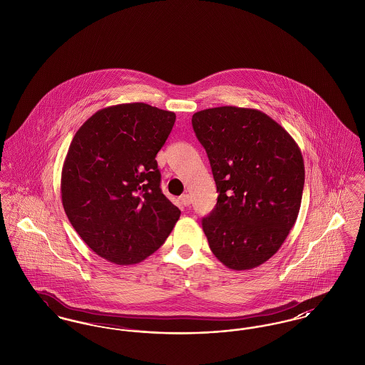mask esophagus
I'll use <instances>...</instances> for the list:
<instances>
[{
    "mask_svg": "<svg viewBox=\"0 0 365 365\" xmlns=\"http://www.w3.org/2000/svg\"><path fill=\"white\" fill-rule=\"evenodd\" d=\"M180 202H182V205H185V207H189L191 204V197L189 194H183L182 197H180Z\"/></svg>",
    "mask_w": 365,
    "mask_h": 365,
    "instance_id": "esophagus-1",
    "label": "esophagus"
}]
</instances>
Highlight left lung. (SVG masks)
<instances>
[{
	"mask_svg": "<svg viewBox=\"0 0 365 365\" xmlns=\"http://www.w3.org/2000/svg\"><path fill=\"white\" fill-rule=\"evenodd\" d=\"M217 202L202 219L209 247L230 269L269 260L294 226L305 167L292 135L257 109L219 106L192 115Z\"/></svg>",
	"mask_w": 365,
	"mask_h": 365,
	"instance_id": "1",
	"label": "left lung"
}]
</instances>
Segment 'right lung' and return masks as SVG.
I'll use <instances>...</instances> for the list:
<instances>
[{
	"mask_svg": "<svg viewBox=\"0 0 365 365\" xmlns=\"http://www.w3.org/2000/svg\"><path fill=\"white\" fill-rule=\"evenodd\" d=\"M174 112L143 103L108 106L76 131L61 173L67 217L105 260L128 265L155 253L180 216L160 189L156 156Z\"/></svg>",
	"mask_w": 365,
	"mask_h": 365,
	"instance_id": "right-lung-1",
	"label": "right lung"
}]
</instances>
